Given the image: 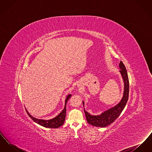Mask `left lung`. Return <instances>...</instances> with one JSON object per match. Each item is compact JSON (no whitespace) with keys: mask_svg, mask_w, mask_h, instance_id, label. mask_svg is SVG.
Instances as JSON below:
<instances>
[{"mask_svg":"<svg viewBox=\"0 0 152 152\" xmlns=\"http://www.w3.org/2000/svg\"><path fill=\"white\" fill-rule=\"evenodd\" d=\"M119 68L121 69L119 72L121 75L124 84L123 97L120 101L115 106L103 112L99 115H92L84 108L87 122L94 126L102 128L113 123L120 116L126 104L129 97V79L126 68L121 61L119 64ZM83 106H84V102L83 101Z\"/></svg>","mask_w":152,"mask_h":152,"instance_id":"obj_1","label":"left lung"}]
</instances>
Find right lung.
<instances>
[{
  "mask_svg": "<svg viewBox=\"0 0 152 152\" xmlns=\"http://www.w3.org/2000/svg\"><path fill=\"white\" fill-rule=\"evenodd\" d=\"M72 96L71 94H69L66 97L65 101V105H64V108L63 109V110L58 115V116H56L55 117L45 120H43V119H38L36 118L35 117L31 116L29 113V112L27 110V113L28 115V116L34 120V122L38 124L39 125L45 127V128H58L60 126H62L65 121V116H66V104L69 98Z\"/></svg>",
  "mask_w": 152,
  "mask_h": 152,
  "instance_id": "1",
  "label": "right lung"
}]
</instances>
